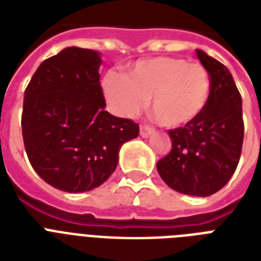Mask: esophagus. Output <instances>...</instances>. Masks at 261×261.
<instances>
[{"mask_svg": "<svg viewBox=\"0 0 261 261\" xmlns=\"http://www.w3.org/2000/svg\"><path fill=\"white\" fill-rule=\"evenodd\" d=\"M139 134H141L142 138H149V137H151V135L154 134V130L147 126H141V128H139Z\"/></svg>", "mask_w": 261, "mask_h": 261, "instance_id": "34e87169", "label": "esophagus"}]
</instances>
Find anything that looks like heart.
I'll return each mask as SVG.
<instances>
[{"instance_id": "obj_1", "label": "heart", "mask_w": 261, "mask_h": 261, "mask_svg": "<svg viewBox=\"0 0 261 261\" xmlns=\"http://www.w3.org/2000/svg\"><path fill=\"white\" fill-rule=\"evenodd\" d=\"M101 87L114 114L133 118L151 97V111L160 122L177 128L195 120L206 108L211 79L200 63L155 57L135 62L127 75L107 71Z\"/></svg>"}]
</instances>
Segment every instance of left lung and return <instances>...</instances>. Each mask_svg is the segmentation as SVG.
<instances>
[{
    "instance_id": "obj_1",
    "label": "left lung",
    "mask_w": 261,
    "mask_h": 261,
    "mask_svg": "<svg viewBox=\"0 0 261 261\" xmlns=\"http://www.w3.org/2000/svg\"><path fill=\"white\" fill-rule=\"evenodd\" d=\"M211 79L208 102L198 118L171 130V153L157 163L168 187L191 196L218 192L239 165L244 141L243 100L225 65L196 50Z\"/></svg>"
}]
</instances>
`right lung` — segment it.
<instances>
[{
    "mask_svg": "<svg viewBox=\"0 0 261 261\" xmlns=\"http://www.w3.org/2000/svg\"><path fill=\"white\" fill-rule=\"evenodd\" d=\"M100 65L98 51L66 47L40 63L24 93L27 155L47 184L65 192L101 186L123 143L139 134L137 123L104 110Z\"/></svg>",
    "mask_w": 261,
    "mask_h": 261,
    "instance_id": "right-lung-1",
    "label": "right lung"
}]
</instances>
